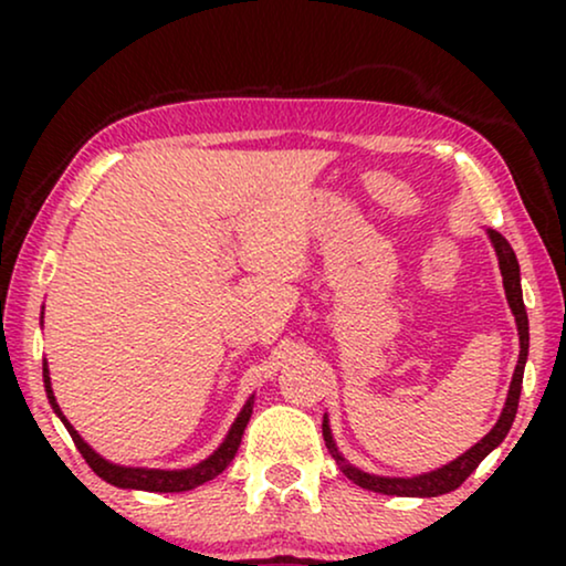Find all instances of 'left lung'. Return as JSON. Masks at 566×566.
<instances>
[{
	"mask_svg": "<svg viewBox=\"0 0 566 566\" xmlns=\"http://www.w3.org/2000/svg\"><path fill=\"white\" fill-rule=\"evenodd\" d=\"M490 234L494 252H497L500 260V273H502V285H505V296L507 304L513 308L515 324H517V335H521V358H517L513 381H510V391H507V401L505 409H502L500 420L494 428L486 432V436L479 440L476 446H471L467 453L459 455V459L446 463L443 469L430 471V474H420V476H376V474H366V471L355 469L353 463H347L343 459V453L337 451L335 440H332L329 432V422L324 417L322 432H324V443H327L332 459L339 463V471L355 482L363 490L370 492H381V494H397V497H438V494L453 492L467 482L471 471H474L479 463H482L486 455H490L494 448H497L505 436L513 428L515 412H517V399H521V389H523V370H525V360H528V314H525V304H523V289H521V265H517V258L513 252V247L507 244V239L497 234L494 229H486Z\"/></svg>",
	"mask_w": 566,
	"mask_h": 566,
	"instance_id": "1",
	"label": "left lung"
}]
</instances>
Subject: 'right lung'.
I'll return each instance as SVG.
<instances>
[{"instance_id":"add662e5","label":"right lung","mask_w":566,"mask_h":566,"mask_svg":"<svg viewBox=\"0 0 566 566\" xmlns=\"http://www.w3.org/2000/svg\"><path fill=\"white\" fill-rule=\"evenodd\" d=\"M43 384H45V394H49V401H51L53 412H56L61 417V422L66 424L69 436H72L74 446L80 448V453L84 455V461L90 463V469L95 471L99 479H105L107 484L123 486V490H144V492H188V490H196L198 484L208 482V479L219 476L221 471L229 467L231 459H234L237 451H239V443H242L244 428H247V422H250L252 405H254V397L247 399V405L242 407V412H239L234 424H231L229 436L223 438V443L216 448V451L208 455L206 461H200L198 467L175 469V471L136 469V467H118V463L105 461L103 455L95 453L87 443H84L80 432L72 428V422H69L66 417H64V412H61V409H59V401H56V397H53V389H51L49 366H45V363H43Z\"/></svg>"}]
</instances>
